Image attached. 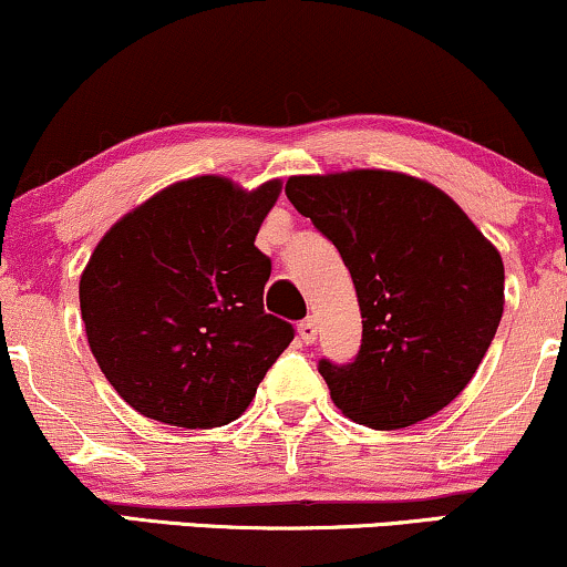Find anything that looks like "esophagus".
Here are the masks:
<instances>
[{
  "label": "esophagus",
  "mask_w": 567,
  "mask_h": 567,
  "mask_svg": "<svg viewBox=\"0 0 567 567\" xmlns=\"http://www.w3.org/2000/svg\"><path fill=\"white\" fill-rule=\"evenodd\" d=\"M317 332H319L317 321H313L311 317L303 319V321H300V324H298V334H300V340L306 342V346H311V342L317 340Z\"/></svg>",
  "instance_id": "obj_1"
}]
</instances>
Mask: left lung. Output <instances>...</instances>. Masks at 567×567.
<instances>
[{"instance_id": "obj_1", "label": "left lung", "mask_w": 567, "mask_h": 567, "mask_svg": "<svg viewBox=\"0 0 567 567\" xmlns=\"http://www.w3.org/2000/svg\"><path fill=\"white\" fill-rule=\"evenodd\" d=\"M290 204L340 250L361 350L319 361L334 405L371 429L429 419L465 390L505 303V267L447 193L384 169L290 177Z\"/></svg>"}]
</instances>
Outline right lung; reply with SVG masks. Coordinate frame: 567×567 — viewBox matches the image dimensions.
Segmentation results:
<instances>
[{
	"label": "right lung",
	"mask_w": 567,
	"mask_h": 567,
	"mask_svg": "<svg viewBox=\"0 0 567 567\" xmlns=\"http://www.w3.org/2000/svg\"><path fill=\"white\" fill-rule=\"evenodd\" d=\"M279 181L240 190L193 177L104 235L81 277L91 353L127 405L169 426H225L296 337L264 311L269 256L254 246Z\"/></svg>",
	"instance_id": "obj_1"
}]
</instances>
